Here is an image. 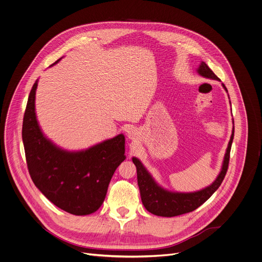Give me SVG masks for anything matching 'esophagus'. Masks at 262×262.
I'll return each instance as SVG.
<instances>
[{"mask_svg":"<svg viewBox=\"0 0 262 262\" xmlns=\"http://www.w3.org/2000/svg\"><path fill=\"white\" fill-rule=\"evenodd\" d=\"M127 137H128V139H130V140H135V139H136V137H137V133H136V130H135V129H130V130H128V133H127Z\"/></svg>","mask_w":262,"mask_h":262,"instance_id":"esophagus-1","label":"esophagus"}]
</instances>
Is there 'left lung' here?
Instances as JSON below:
<instances>
[{"label": "left lung", "mask_w": 262, "mask_h": 262, "mask_svg": "<svg viewBox=\"0 0 262 262\" xmlns=\"http://www.w3.org/2000/svg\"><path fill=\"white\" fill-rule=\"evenodd\" d=\"M198 73L205 78L220 81V79L204 61H202L200 67L198 68ZM222 86L227 92L223 83ZM233 136L234 125L218 177L210 186L195 192H171L162 188L155 182V180L145 168L143 163L138 158L133 157V162L137 167V178L140 188L141 200L146 210L156 216L173 217L192 212L200 206H202L205 202H207L212 196V194L219 188L226 175Z\"/></svg>", "instance_id": "8db88e82"}]
</instances>
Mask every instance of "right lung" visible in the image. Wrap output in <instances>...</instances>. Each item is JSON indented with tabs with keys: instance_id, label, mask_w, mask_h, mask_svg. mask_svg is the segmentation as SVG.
Returning <instances> with one entry per match:
<instances>
[{
	"instance_id": "right-lung-1",
	"label": "right lung",
	"mask_w": 262,
	"mask_h": 262,
	"mask_svg": "<svg viewBox=\"0 0 262 262\" xmlns=\"http://www.w3.org/2000/svg\"><path fill=\"white\" fill-rule=\"evenodd\" d=\"M37 86L38 80L30 93L23 123V142L31 178L59 209L73 215H90L104 203L113 173L125 159L124 136L120 134L81 151L57 147L39 126L35 112Z\"/></svg>"
}]
</instances>
